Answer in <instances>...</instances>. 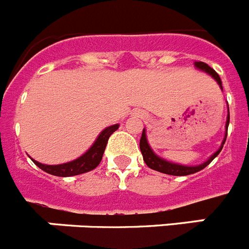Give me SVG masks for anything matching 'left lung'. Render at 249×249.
Masks as SVG:
<instances>
[{"label":"left lung","instance_id":"left-lung-1","mask_svg":"<svg viewBox=\"0 0 249 249\" xmlns=\"http://www.w3.org/2000/svg\"><path fill=\"white\" fill-rule=\"evenodd\" d=\"M196 67L202 70V71L207 72V73H210L211 76L217 81L219 86H221L222 89V81H221V77L218 76V73L213 70L212 67L207 65L204 62H196L195 63ZM230 112V111H228ZM228 124H230V114H228L227 117V123H226V137H224L223 142H222V146L219 147V149L215 152L214 155L210 158V160L204 162V163L199 164V166H181V164H176V163H171V162H167V160H162L160 157L155 155V152L152 151L151 147H149L148 142H147V138H146V132H142V136H141V140H140V148L141 152H142V156H143V160L144 163L149 167L151 169H155V171H158V172H162V173H166V175H171V176H188V175H192V173L196 172H199L201 169L206 168L208 164L214 160L217 156L219 155V152L222 151L223 148V144L226 142V138H227V133H228Z\"/></svg>","mask_w":249,"mask_h":249}]
</instances>
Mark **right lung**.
Listing matches in <instances>:
<instances>
[{"label": "right lung", "instance_id": "1", "mask_svg": "<svg viewBox=\"0 0 249 249\" xmlns=\"http://www.w3.org/2000/svg\"><path fill=\"white\" fill-rule=\"evenodd\" d=\"M116 129H118V124H113L111 127L103 129L101 132V135L96 140L93 146L86 152L85 155L81 156L80 158L68 162V163L63 164H56V166H48V164H42L34 160V163L38 166L39 168L45 171V172L50 173V175L58 176V177H70V176H77L81 173H86L89 171H92L100 164L101 160H102L103 152H105L107 142H108L109 136L113 133Z\"/></svg>", "mask_w": 249, "mask_h": 249}]
</instances>
